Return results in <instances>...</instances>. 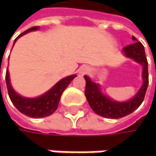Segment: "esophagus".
Instances as JSON below:
<instances>
[{
  "mask_svg": "<svg viewBox=\"0 0 156 156\" xmlns=\"http://www.w3.org/2000/svg\"><path fill=\"white\" fill-rule=\"evenodd\" d=\"M88 72V69H87V68H82V69H81V74H86V73H87Z\"/></svg>",
  "mask_w": 156,
  "mask_h": 156,
  "instance_id": "obj_1",
  "label": "esophagus"
}]
</instances>
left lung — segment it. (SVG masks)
<instances>
[{"mask_svg":"<svg viewBox=\"0 0 156 156\" xmlns=\"http://www.w3.org/2000/svg\"><path fill=\"white\" fill-rule=\"evenodd\" d=\"M132 39L135 41L133 44L126 46L123 48V52L126 56L134 59L136 62L141 63L143 68L142 71V79L143 85L136 94L134 98L125 102H118L109 99L108 97L103 95L100 90L99 85L94 83L87 77L84 76L86 81V88L85 95L91 108L94 113L105 118L111 119H119L126 116L140 107L142 103L145 94L147 92L148 85V71H147V61L144 47L140 41H137V39L133 36Z\"/></svg>","mask_w":156,"mask_h":156,"instance_id":"left-lung-1","label":"left lung"}]
</instances>
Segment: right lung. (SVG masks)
Listing matches in <instances>:
<instances>
[{"mask_svg": "<svg viewBox=\"0 0 156 156\" xmlns=\"http://www.w3.org/2000/svg\"><path fill=\"white\" fill-rule=\"evenodd\" d=\"M38 28H39L38 26L28 28L15 40V42L21 35L28 33L30 31L36 30ZM75 76L76 75H74L64 78L59 82H57L49 91H48L43 95L37 98H32V99L22 97L13 89V87L10 84V81H9V74L8 69L6 72V84L8 87L9 98L18 110L22 114L32 118H42V117L51 115L56 110L60 99H61V95L62 94L63 91L69 86V83Z\"/></svg>", "mask_w": 156, "mask_h": 156, "instance_id": "obj_1", "label": "right lung"}]
</instances>
